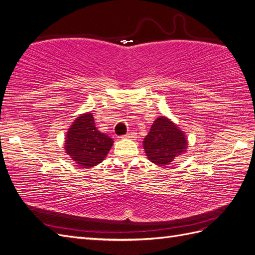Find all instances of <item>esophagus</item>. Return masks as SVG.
<instances>
[{
  "instance_id": "obj_1",
  "label": "esophagus",
  "mask_w": 255,
  "mask_h": 255,
  "mask_svg": "<svg viewBox=\"0 0 255 255\" xmlns=\"http://www.w3.org/2000/svg\"><path fill=\"white\" fill-rule=\"evenodd\" d=\"M135 137V134L134 133H128L127 135H122L120 136V138H122V139H128V138H134Z\"/></svg>"
}]
</instances>
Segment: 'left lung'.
<instances>
[{
	"instance_id": "left-lung-1",
	"label": "left lung",
	"mask_w": 255,
	"mask_h": 255,
	"mask_svg": "<svg viewBox=\"0 0 255 255\" xmlns=\"http://www.w3.org/2000/svg\"><path fill=\"white\" fill-rule=\"evenodd\" d=\"M142 143L146 157L158 166L171 164L176 156L186 152L188 148L185 132L165 116L153 122Z\"/></svg>"
}]
</instances>
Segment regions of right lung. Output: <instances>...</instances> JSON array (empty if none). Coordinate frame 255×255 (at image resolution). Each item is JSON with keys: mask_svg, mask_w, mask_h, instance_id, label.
<instances>
[{"mask_svg": "<svg viewBox=\"0 0 255 255\" xmlns=\"http://www.w3.org/2000/svg\"><path fill=\"white\" fill-rule=\"evenodd\" d=\"M114 140L96 128L94 115L85 113L72 122L65 138L64 148L73 161L83 168L102 163Z\"/></svg>", "mask_w": 255, "mask_h": 255, "instance_id": "1", "label": "right lung"}]
</instances>
